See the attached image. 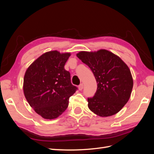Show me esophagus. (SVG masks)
<instances>
[{"label": "esophagus", "instance_id": "esophagus-1", "mask_svg": "<svg viewBox=\"0 0 154 154\" xmlns=\"http://www.w3.org/2000/svg\"><path fill=\"white\" fill-rule=\"evenodd\" d=\"M83 83H81V84L78 86L79 90H80V91H82V90L83 89Z\"/></svg>", "mask_w": 154, "mask_h": 154}]
</instances>
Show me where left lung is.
<instances>
[{"mask_svg":"<svg viewBox=\"0 0 154 154\" xmlns=\"http://www.w3.org/2000/svg\"><path fill=\"white\" fill-rule=\"evenodd\" d=\"M76 56L89 67L97 83L94 96L87 99L88 108L101 117L118 113L128 102L133 88L132 76L127 64L105 49L81 51Z\"/></svg>","mask_w":154,"mask_h":154,"instance_id":"1","label":"left lung"}]
</instances>
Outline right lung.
Returning a JSON list of instances; mask_svg holds the SVG:
<instances>
[{"instance_id": "right-lung-1", "label": "right lung", "mask_w": 154, "mask_h": 154, "mask_svg": "<svg viewBox=\"0 0 154 154\" xmlns=\"http://www.w3.org/2000/svg\"><path fill=\"white\" fill-rule=\"evenodd\" d=\"M71 53L47 52L27 68L24 78V96L29 105L44 119L58 118L69 105L78 88L64 66Z\"/></svg>"}]
</instances>
